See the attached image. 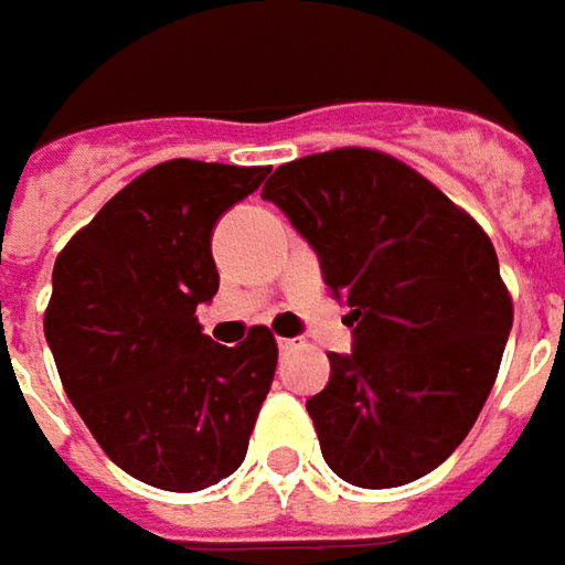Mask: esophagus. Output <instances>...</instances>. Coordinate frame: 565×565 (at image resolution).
<instances>
[{"label": "esophagus", "mask_w": 565, "mask_h": 565, "mask_svg": "<svg viewBox=\"0 0 565 565\" xmlns=\"http://www.w3.org/2000/svg\"><path fill=\"white\" fill-rule=\"evenodd\" d=\"M300 347V341H290V338H278V350L281 353H290V350H297Z\"/></svg>", "instance_id": "obj_1"}]
</instances>
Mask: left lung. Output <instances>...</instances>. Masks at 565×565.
<instances>
[{"instance_id": "8db88e82", "label": "left lung", "mask_w": 565, "mask_h": 565, "mask_svg": "<svg viewBox=\"0 0 565 565\" xmlns=\"http://www.w3.org/2000/svg\"><path fill=\"white\" fill-rule=\"evenodd\" d=\"M263 196L316 249L350 312V353L306 409L324 462L356 488H397L457 450L513 328L494 244L418 171L375 149L281 166Z\"/></svg>"}]
</instances>
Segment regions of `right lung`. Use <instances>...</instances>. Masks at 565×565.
Returning a JSON list of instances; mask_svg holds the SVG:
<instances>
[{"label": "right lung", "instance_id": "obj_1", "mask_svg": "<svg viewBox=\"0 0 565 565\" xmlns=\"http://www.w3.org/2000/svg\"><path fill=\"white\" fill-rule=\"evenodd\" d=\"M271 168L171 159L77 231L52 268L46 341L74 409L127 476L203 491L241 469L275 379L256 324L222 347L196 321L218 294L212 231Z\"/></svg>", "mask_w": 565, "mask_h": 565}]
</instances>
